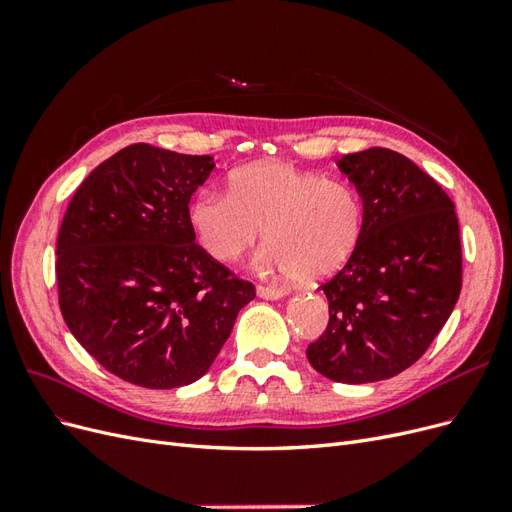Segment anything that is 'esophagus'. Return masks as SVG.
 Masks as SVG:
<instances>
[{
	"label": "esophagus",
	"instance_id": "esophagus-1",
	"mask_svg": "<svg viewBox=\"0 0 512 512\" xmlns=\"http://www.w3.org/2000/svg\"><path fill=\"white\" fill-rule=\"evenodd\" d=\"M256 292L260 299H267V301H277L288 294L284 288H273V286H258Z\"/></svg>",
	"mask_w": 512,
	"mask_h": 512
}]
</instances>
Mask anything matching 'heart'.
<instances>
[{
  "label": "heart",
  "mask_w": 512,
  "mask_h": 512,
  "mask_svg": "<svg viewBox=\"0 0 512 512\" xmlns=\"http://www.w3.org/2000/svg\"><path fill=\"white\" fill-rule=\"evenodd\" d=\"M190 224L203 250L218 262L243 256L262 235L256 265L318 282L342 269L361 243L363 198L342 179H324L288 162H258L230 177L228 194L200 192Z\"/></svg>",
  "instance_id": "1"
}]
</instances>
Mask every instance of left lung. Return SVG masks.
I'll use <instances>...</instances> for the list:
<instances>
[{
  "instance_id": "obj_1",
  "label": "left lung",
  "mask_w": 512,
  "mask_h": 512,
  "mask_svg": "<svg viewBox=\"0 0 512 512\" xmlns=\"http://www.w3.org/2000/svg\"><path fill=\"white\" fill-rule=\"evenodd\" d=\"M337 166L363 198L365 228L346 267L320 286L329 324L307 359L333 382H378L421 359L453 314L459 222L440 185L397 151L371 147Z\"/></svg>"
}]
</instances>
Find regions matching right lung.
Masks as SVG:
<instances>
[{
    "label": "right lung",
    "mask_w": 512,
    "mask_h": 512,
    "mask_svg": "<svg viewBox=\"0 0 512 512\" xmlns=\"http://www.w3.org/2000/svg\"><path fill=\"white\" fill-rule=\"evenodd\" d=\"M211 156L130 145L89 173L57 237L59 307L94 359L145 389L203 378L256 297L196 245L190 198Z\"/></svg>",
    "instance_id": "add662e5"
}]
</instances>
